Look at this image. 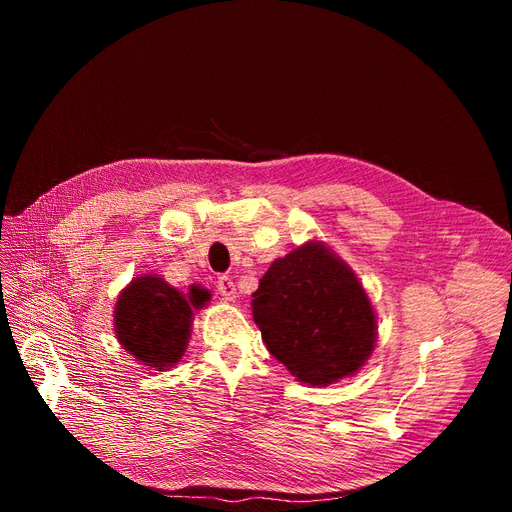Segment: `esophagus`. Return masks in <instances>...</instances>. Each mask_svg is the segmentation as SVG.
I'll list each match as a JSON object with an SVG mask.
<instances>
[{"instance_id": "esophagus-1", "label": "esophagus", "mask_w": 512, "mask_h": 512, "mask_svg": "<svg viewBox=\"0 0 512 512\" xmlns=\"http://www.w3.org/2000/svg\"><path fill=\"white\" fill-rule=\"evenodd\" d=\"M218 292L228 301H232L236 297V284L232 282L230 276H220L218 278Z\"/></svg>"}]
</instances>
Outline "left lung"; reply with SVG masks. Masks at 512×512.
Here are the masks:
<instances>
[{
    "instance_id": "left-lung-1",
    "label": "left lung",
    "mask_w": 512,
    "mask_h": 512,
    "mask_svg": "<svg viewBox=\"0 0 512 512\" xmlns=\"http://www.w3.org/2000/svg\"><path fill=\"white\" fill-rule=\"evenodd\" d=\"M253 319L267 351L311 386L363 367L378 330L355 274L319 242L272 263L253 292Z\"/></svg>"
}]
</instances>
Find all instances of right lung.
Here are the masks:
<instances>
[{"mask_svg":"<svg viewBox=\"0 0 512 512\" xmlns=\"http://www.w3.org/2000/svg\"><path fill=\"white\" fill-rule=\"evenodd\" d=\"M209 301V292L191 286L186 294L157 276L132 280L116 305V336L134 359L164 369L180 361L191 336L193 309Z\"/></svg>","mask_w":512,"mask_h":512,"instance_id":"obj_1","label":"right lung"}]
</instances>
